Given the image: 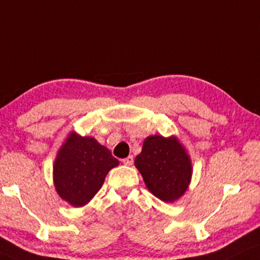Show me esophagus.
I'll return each instance as SVG.
<instances>
[{
    "mask_svg": "<svg viewBox=\"0 0 260 260\" xmlns=\"http://www.w3.org/2000/svg\"><path fill=\"white\" fill-rule=\"evenodd\" d=\"M133 162H134V158H133V156H131V155L127 156V158L123 159V164H124V165L130 166V165H133Z\"/></svg>",
    "mask_w": 260,
    "mask_h": 260,
    "instance_id": "1",
    "label": "esophagus"
}]
</instances>
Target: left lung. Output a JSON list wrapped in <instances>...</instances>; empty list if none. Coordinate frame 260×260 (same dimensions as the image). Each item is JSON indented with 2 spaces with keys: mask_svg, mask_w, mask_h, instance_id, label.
I'll return each instance as SVG.
<instances>
[{
  "mask_svg": "<svg viewBox=\"0 0 260 260\" xmlns=\"http://www.w3.org/2000/svg\"><path fill=\"white\" fill-rule=\"evenodd\" d=\"M135 166L150 193L166 203L181 198L190 182V159L175 137H147Z\"/></svg>",
  "mask_w": 260,
  "mask_h": 260,
  "instance_id": "8db88e82",
  "label": "left lung"
}]
</instances>
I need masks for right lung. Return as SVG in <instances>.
<instances>
[{"mask_svg": "<svg viewBox=\"0 0 260 260\" xmlns=\"http://www.w3.org/2000/svg\"><path fill=\"white\" fill-rule=\"evenodd\" d=\"M119 164L94 137L71 134L54 164L56 191L72 206L88 204L104 184L106 175Z\"/></svg>", "mask_w": 260, "mask_h": 260, "instance_id": "add662e5", "label": "right lung"}]
</instances>
